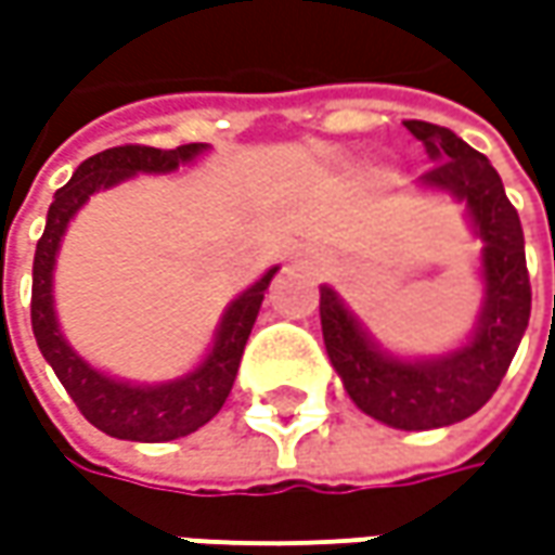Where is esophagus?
<instances>
[{
    "label": "esophagus",
    "instance_id": "1",
    "mask_svg": "<svg viewBox=\"0 0 555 555\" xmlns=\"http://www.w3.org/2000/svg\"><path fill=\"white\" fill-rule=\"evenodd\" d=\"M299 262H306V266L309 268H324L327 266V259H324V253H321V249H302V253H299Z\"/></svg>",
    "mask_w": 555,
    "mask_h": 555
}]
</instances>
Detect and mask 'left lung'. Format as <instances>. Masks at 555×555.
<instances>
[{
	"label": "left lung",
	"instance_id": "left-lung-1",
	"mask_svg": "<svg viewBox=\"0 0 555 555\" xmlns=\"http://www.w3.org/2000/svg\"><path fill=\"white\" fill-rule=\"evenodd\" d=\"M404 126L433 160L420 188L463 203L481 241V309L473 333L444 354H398L327 284L321 287V331L333 371L354 404L392 429L420 433L473 416L498 392L531 318V284L522 222L491 160L444 126L423 119Z\"/></svg>",
	"mask_w": 555,
	"mask_h": 555
}]
</instances>
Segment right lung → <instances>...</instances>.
<instances>
[{"label":"right lung","instance_id":"obj_1","mask_svg":"<svg viewBox=\"0 0 555 555\" xmlns=\"http://www.w3.org/2000/svg\"><path fill=\"white\" fill-rule=\"evenodd\" d=\"M206 151L209 144H182L176 151L122 144L101 151L86 163H79L74 179L61 191H54V201L49 206L46 231L33 256V336L42 358L57 373L61 386L76 401V408L107 436L126 438V441H172L197 433L219 414L234 386L241 354L256 324V314L262 309L268 284L278 274V266L268 268L256 284H249L241 296H234L212 333V346L203 354L201 364L166 383H132L98 371L61 333L54 311V266L70 219L98 191L117 188L141 172L144 176L176 172L179 166L194 163Z\"/></svg>","mask_w":555,"mask_h":555}]
</instances>
